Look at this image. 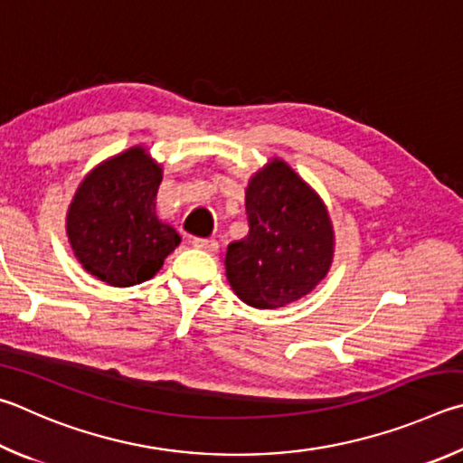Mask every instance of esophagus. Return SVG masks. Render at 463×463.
Instances as JSON below:
<instances>
[{
    "instance_id": "obj_1",
    "label": "esophagus",
    "mask_w": 463,
    "mask_h": 463,
    "mask_svg": "<svg viewBox=\"0 0 463 463\" xmlns=\"http://www.w3.org/2000/svg\"><path fill=\"white\" fill-rule=\"evenodd\" d=\"M193 248H197V250H203V252H209V254H215L217 250H219V244L215 240H203V238H194L193 241Z\"/></svg>"
}]
</instances>
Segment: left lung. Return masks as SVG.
<instances>
[{"label": "left lung", "mask_w": 463, "mask_h": 463, "mask_svg": "<svg viewBox=\"0 0 463 463\" xmlns=\"http://www.w3.org/2000/svg\"><path fill=\"white\" fill-rule=\"evenodd\" d=\"M250 232L227 246L225 277L256 309L298 301L327 277L335 232L326 201L282 158H270L246 186Z\"/></svg>", "instance_id": "left-lung-1"}]
</instances>
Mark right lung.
Returning a JSON list of instances; mask_svg holds the SVG:
<instances>
[{
  "instance_id": "obj_1",
  "label": "right lung",
  "mask_w": 463,
  "mask_h": 463,
  "mask_svg": "<svg viewBox=\"0 0 463 463\" xmlns=\"http://www.w3.org/2000/svg\"><path fill=\"white\" fill-rule=\"evenodd\" d=\"M162 165L142 144L89 170L69 203V244L79 264L109 287L150 280L181 236L158 217Z\"/></svg>"
}]
</instances>
